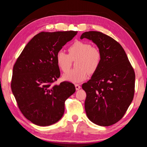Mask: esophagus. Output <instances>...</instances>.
I'll use <instances>...</instances> for the list:
<instances>
[{
  "label": "esophagus",
  "mask_w": 147,
  "mask_h": 147,
  "mask_svg": "<svg viewBox=\"0 0 147 147\" xmlns=\"http://www.w3.org/2000/svg\"><path fill=\"white\" fill-rule=\"evenodd\" d=\"M75 88L76 90H79V89L81 88V87H80V86L78 85V84H75Z\"/></svg>",
  "instance_id": "34e87169"
}]
</instances>
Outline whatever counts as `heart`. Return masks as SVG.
<instances>
[{
	"label": "heart",
	"instance_id": "1",
	"mask_svg": "<svg viewBox=\"0 0 147 147\" xmlns=\"http://www.w3.org/2000/svg\"><path fill=\"white\" fill-rule=\"evenodd\" d=\"M69 54L63 51L56 54V61L59 68L67 72L72 65V61L78 58L76 66L78 69L68 71L63 75L65 80L73 83H79L88 78V73L93 74L97 71L102 60L99 49L91 47L88 42L76 41L69 47Z\"/></svg>",
	"mask_w": 147,
	"mask_h": 147
}]
</instances>
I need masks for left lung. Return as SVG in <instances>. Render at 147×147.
Wrapping results in <instances>:
<instances>
[{"instance_id":"obj_1","label":"left lung","mask_w":147,"mask_h":147,"mask_svg":"<svg viewBox=\"0 0 147 147\" xmlns=\"http://www.w3.org/2000/svg\"><path fill=\"white\" fill-rule=\"evenodd\" d=\"M96 45L102 54L100 66L91 80L82 84L86 93L85 110L88 119L108 126L123 118L134 98L135 73L123 47L100 32L82 34Z\"/></svg>"}]
</instances>
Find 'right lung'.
Instances as JSON below:
<instances>
[{
	"mask_svg": "<svg viewBox=\"0 0 147 147\" xmlns=\"http://www.w3.org/2000/svg\"><path fill=\"white\" fill-rule=\"evenodd\" d=\"M77 32H40L28 42L14 64L12 93L21 113L36 125L58 122L64 113L65 102L76 91L68 82L53 84L60 76L56 54Z\"/></svg>",
	"mask_w": 147,
	"mask_h": 147,
	"instance_id": "add662e5",
	"label": "right lung"
}]
</instances>
